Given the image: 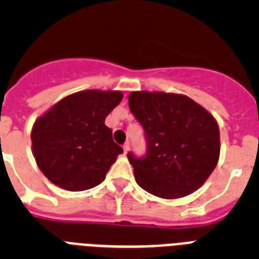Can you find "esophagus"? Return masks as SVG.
<instances>
[{"label":"esophagus","mask_w":259,"mask_h":259,"mask_svg":"<svg viewBox=\"0 0 259 259\" xmlns=\"http://www.w3.org/2000/svg\"><path fill=\"white\" fill-rule=\"evenodd\" d=\"M123 150H124V154H127V153L130 152V143H125L124 145H123Z\"/></svg>","instance_id":"1"}]
</instances>
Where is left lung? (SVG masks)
<instances>
[{
	"instance_id": "left-lung-1",
	"label": "left lung",
	"mask_w": 259,
	"mask_h": 259,
	"mask_svg": "<svg viewBox=\"0 0 259 259\" xmlns=\"http://www.w3.org/2000/svg\"><path fill=\"white\" fill-rule=\"evenodd\" d=\"M128 105L146 139L144 157L127 154L137 184L167 200L197 191L219 161L221 135L214 116L176 93L132 92Z\"/></svg>"
}]
</instances>
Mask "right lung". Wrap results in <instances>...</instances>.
<instances>
[{"instance_id": "right-lung-1", "label": "right lung", "mask_w": 259, "mask_h": 259, "mask_svg": "<svg viewBox=\"0 0 259 259\" xmlns=\"http://www.w3.org/2000/svg\"><path fill=\"white\" fill-rule=\"evenodd\" d=\"M119 91L89 89L62 98L32 127V153L53 184L77 192L101 184L122 154L105 119L122 101Z\"/></svg>"}]
</instances>
